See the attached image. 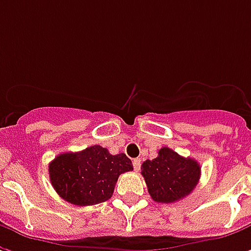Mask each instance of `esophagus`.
<instances>
[{
  "mask_svg": "<svg viewBox=\"0 0 251 251\" xmlns=\"http://www.w3.org/2000/svg\"><path fill=\"white\" fill-rule=\"evenodd\" d=\"M133 167H134V171H140V168H141V160L140 158H134L133 160Z\"/></svg>",
  "mask_w": 251,
  "mask_h": 251,
  "instance_id": "1",
  "label": "esophagus"
}]
</instances>
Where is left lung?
I'll use <instances>...</instances> for the list:
<instances>
[{"mask_svg":"<svg viewBox=\"0 0 251 251\" xmlns=\"http://www.w3.org/2000/svg\"><path fill=\"white\" fill-rule=\"evenodd\" d=\"M141 175L154 201L174 203L194 191L200 179V165L194 158L164 147L157 157L144 161Z\"/></svg>","mask_w":251,"mask_h":251,"instance_id":"8db88e82","label":"left lung"}]
</instances>
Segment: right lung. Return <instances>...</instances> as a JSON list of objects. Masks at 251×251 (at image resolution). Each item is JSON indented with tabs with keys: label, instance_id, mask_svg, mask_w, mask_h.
I'll return each mask as SVG.
<instances>
[{
	"label": "right lung",
	"instance_id": "1",
	"mask_svg": "<svg viewBox=\"0 0 251 251\" xmlns=\"http://www.w3.org/2000/svg\"><path fill=\"white\" fill-rule=\"evenodd\" d=\"M50 180L59 196L75 205H93L111 198L121 174L133 171L125 153L110 154L100 145L59 154L50 163Z\"/></svg>",
	"mask_w": 251,
	"mask_h": 251
}]
</instances>
